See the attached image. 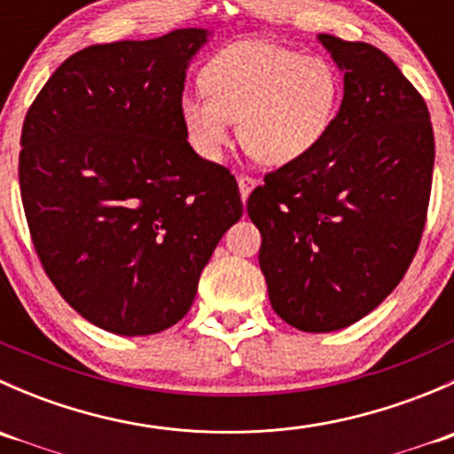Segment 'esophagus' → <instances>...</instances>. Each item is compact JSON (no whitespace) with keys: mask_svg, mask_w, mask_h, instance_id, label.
Returning <instances> with one entry per match:
<instances>
[{"mask_svg":"<svg viewBox=\"0 0 454 454\" xmlns=\"http://www.w3.org/2000/svg\"><path fill=\"white\" fill-rule=\"evenodd\" d=\"M237 184H239L241 200L246 201V200H248L250 191H253L256 186V180H254V177H250V176H239V177H237Z\"/></svg>","mask_w":454,"mask_h":454,"instance_id":"34e87169","label":"esophagus"}]
</instances>
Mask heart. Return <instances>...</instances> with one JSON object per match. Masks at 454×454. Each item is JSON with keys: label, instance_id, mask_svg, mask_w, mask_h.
Masks as SVG:
<instances>
[{"label": "heart", "instance_id": "b5f03b06", "mask_svg": "<svg viewBox=\"0 0 454 454\" xmlns=\"http://www.w3.org/2000/svg\"><path fill=\"white\" fill-rule=\"evenodd\" d=\"M206 90L186 91L180 116L191 146L222 158L239 121V140L254 160L286 167L309 155L336 121L340 76L318 57L270 41H241L204 70Z\"/></svg>", "mask_w": 454, "mask_h": 454}]
</instances>
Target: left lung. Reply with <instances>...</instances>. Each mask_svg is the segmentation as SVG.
<instances>
[{
  "instance_id": "8db88e82",
  "label": "left lung",
  "mask_w": 454,
  "mask_h": 454,
  "mask_svg": "<svg viewBox=\"0 0 454 454\" xmlns=\"http://www.w3.org/2000/svg\"><path fill=\"white\" fill-rule=\"evenodd\" d=\"M345 72L332 129L248 198L272 309L309 333L378 308L422 239L434 138L422 94L373 45L318 35Z\"/></svg>"
}]
</instances>
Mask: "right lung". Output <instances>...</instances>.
I'll use <instances>...</instances> for the list:
<instances>
[{
	"label": "right lung",
	"instance_id": "obj_1",
	"mask_svg": "<svg viewBox=\"0 0 454 454\" xmlns=\"http://www.w3.org/2000/svg\"><path fill=\"white\" fill-rule=\"evenodd\" d=\"M208 30L90 45L26 114L20 186L32 244L85 320L149 336L184 318L200 274L244 213L235 176L200 158L180 116Z\"/></svg>",
	"mask_w": 454,
	"mask_h": 454
}]
</instances>
